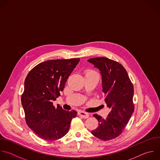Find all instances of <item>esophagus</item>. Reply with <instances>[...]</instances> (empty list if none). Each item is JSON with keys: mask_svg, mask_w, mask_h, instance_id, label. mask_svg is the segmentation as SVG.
<instances>
[{"mask_svg": "<svg viewBox=\"0 0 160 160\" xmlns=\"http://www.w3.org/2000/svg\"><path fill=\"white\" fill-rule=\"evenodd\" d=\"M78 115H79L80 116H81L82 118H84V119H87V118H88V116H89V114H88V113L85 112H83V111H80V112H78Z\"/></svg>", "mask_w": 160, "mask_h": 160, "instance_id": "1", "label": "esophagus"}]
</instances>
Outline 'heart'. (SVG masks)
Instances as JSON below:
<instances>
[{
	"instance_id": "heart-1",
	"label": "heart",
	"mask_w": 160,
	"mask_h": 160,
	"mask_svg": "<svg viewBox=\"0 0 160 160\" xmlns=\"http://www.w3.org/2000/svg\"><path fill=\"white\" fill-rule=\"evenodd\" d=\"M86 76H95L98 78V75L97 74V73L92 70H87L85 73V77H86Z\"/></svg>"
}]
</instances>
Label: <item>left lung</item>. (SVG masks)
I'll use <instances>...</instances> for the list:
<instances>
[{"mask_svg":"<svg viewBox=\"0 0 160 160\" xmlns=\"http://www.w3.org/2000/svg\"><path fill=\"white\" fill-rule=\"evenodd\" d=\"M87 61L100 70L104 100L111 109L106 119L93 115L98 121V126L91 132L103 141L111 140L122 132L134 112L133 85L126 69L118 62L104 57Z\"/></svg>","mask_w":160,"mask_h":160,"instance_id":"left-lung-1","label":"left lung"}]
</instances>
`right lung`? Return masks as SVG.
<instances>
[{"instance_id": "1", "label": "right lung", "mask_w": 160, "mask_h": 160, "mask_svg": "<svg viewBox=\"0 0 160 160\" xmlns=\"http://www.w3.org/2000/svg\"><path fill=\"white\" fill-rule=\"evenodd\" d=\"M80 61L79 58L51 60L34 67L24 81L21 102L26 124L39 138L55 141L69 131L75 111H68L52 101L63 90L67 80Z\"/></svg>"}]
</instances>
